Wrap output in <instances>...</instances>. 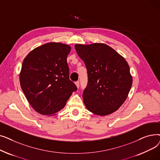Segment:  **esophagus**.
<instances>
[{
	"label": "esophagus",
	"mask_w": 160,
	"mask_h": 160,
	"mask_svg": "<svg viewBox=\"0 0 160 160\" xmlns=\"http://www.w3.org/2000/svg\"><path fill=\"white\" fill-rule=\"evenodd\" d=\"M75 85L77 86V87L78 88L80 87V83H79V82H75Z\"/></svg>",
	"instance_id": "obj_1"
}]
</instances>
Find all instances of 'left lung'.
<instances>
[{
  "label": "left lung",
  "instance_id": "obj_1",
  "mask_svg": "<svg viewBox=\"0 0 160 160\" xmlns=\"http://www.w3.org/2000/svg\"><path fill=\"white\" fill-rule=\"evenodd\" d=\"M74 47L88 71V86L83 93L86 108L100 116L117 111L127 98L132 85L127 62L104 43L76 44Z\"/></svg>",
  "mask_w": 160,
  "mask_h": 160
}]
</instances>
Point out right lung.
I'll return each instance as SVG.
<instances>
[{"instance_id": "add662e5", "label": "right lung", "mask_w": 160, "mask_h": 160, "mask_svg": "<svg viewBox=\"0 0 160 160\" xmlns=\"http://www.w3.org/2000/svg\"><path fill=\"white\" fill-rule=\"evenodd\" d=\"M71 46L50 42L36 47L24 59L19 74L21 89L39 113L52 116L65 106L77 90L69 79L67 58Z\"/></svg>"}]
</instances>
